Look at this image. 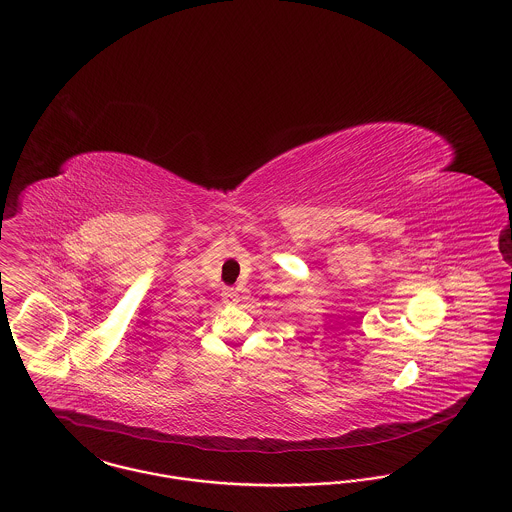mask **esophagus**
Returning <instances> with one entry per match:
<instances>
[{
    "label": "esophagus",
    "mask_w": 512,
    "mask_h": 512,
    "mask_svg": "<svg viewBox=\"0 0 512 512\" xmlns=\"http://www.w3.org/2000/svg\"><path fill=\"white\" fill-rule=\"evenodd\" d=\"M221 296H223V302L225 304H237L239 302V295H237V291L235 289H225L223 293H221Z\"/></svg>",
    "instance_id": "obj_1"
}]
</instances>
